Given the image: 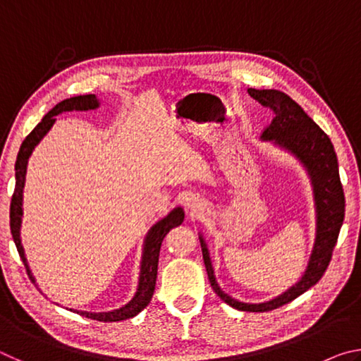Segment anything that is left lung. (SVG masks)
<instances>
[{
  "label": "left lung",
  "instance_id": "obj_1",
  "mask_svg": "<svg viewBox=\"0 0 361 361\" xmlns=\"http://www.w3.org/2000/svg\"><path fill=\"white\" fill-rule=\"evenodd\" d=\"M248 94L274 113V119L262 132V137L276 140V143L295 152L312 176L317 204V239L314 252L304 277L282 296L264 304H243L219 290L213 277L212 262L202 237H200V245H202V256L212 288L226 304L243 312H269L301 296L323 277L331 261L333 250L338 242L342 221H344L345 199L339 178L338 157L326 133L309 118L307 113L291 97L280 90L248 89Z\"/></svg>",
  "mask_w": 361,
  "mask_h": 361
}]
</instances>
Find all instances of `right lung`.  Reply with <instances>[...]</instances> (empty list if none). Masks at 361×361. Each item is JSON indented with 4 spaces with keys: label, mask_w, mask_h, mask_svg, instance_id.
Here are the masks:
<instances>
[{
    "label": "right lung",
    "mask_w": 361,
    "mask_h": 361,
    "mask_svg": "<svg viewBox=\"0 0 361 361\" xmlns=\"http://www.w3.org/2000/svg\"><path fill=\"white\" fill-rule=\"evenodd\" d=\"M99 106V102H97L95 95H79V97H71V99H66L63 102L57 103L51 111H49L42 121L39 122L35 129L28 133L27 138L23 140V143L19 149V154H17L16 161V188L14 194H12L11 199V212H9V224H11V234L12 239L16 242L17 252H19L20 258L23 261V266L27 269V274L35 282L32 277V272H30L25 255H23V248L20 243L19 237V228H20V218H22V189L23 183H25V173H27V162L28 157L32 154V151L36 145H38L39 140L46 135L47 130L51 129L54 122H56L57 116L63 111H73V109H78V111H87V109H94ZM183 218H185V213L181 209H175L167 218H164L162 221H159L156 226H152L149 231L148 237H146L145 242V253H143V264H142V276H140V285L135 298L132 301L124 305L122 309L114 310V312H103V314H89V312H78L87 319H92L97 322H121L126 319H130V317H135L138 312L149 304L152 293H154L156 286V279H157V264H159V252H161V245L164 237L167 235V232L183 223Z\"/></svg>",
    "instance_id": "add662e5"
}]
</instances>
